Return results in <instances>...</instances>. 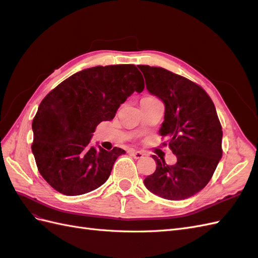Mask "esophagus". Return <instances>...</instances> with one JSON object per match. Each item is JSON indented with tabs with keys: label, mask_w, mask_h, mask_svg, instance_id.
Here are the masks:
<instances>
[{
	"label": "esophagus",
	"mask_w": 258,
	"mask_h": 258,
	"mask_svg": "<svg viewBox=\"0 0 258 258\" xmlns=\"http://www.w3.org/2000/svg\"><path fill=\"white\" fill-rule=\"evenodd\" d=\"M130 154H131L132 157L136 158V159H141V158L144 157V153L143 152H140V151L132 150V151H130Z\"/></svg>",
	"instance_id": "obj_1"
}]
</instances>
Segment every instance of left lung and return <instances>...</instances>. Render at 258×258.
<instances>
[{"label": "left lung", "mask_w": 258, "mask_h": 258, "mask_svg": "<svg viewBox=\"0 0 258 258\" xmlns=\"http://www.w3.org/2000/svg\"><path fill=\"white\" fill-rule=\"evenodd\" d=\"M146 88L165 103L160 135L177 161L169 166L156 156V170L146 176L147 189L168 200H183L200 191L222 158V124L212 99L198 84L158 67L138 66Z\"/></svg>", "instance_id": "8db88e82"}]
</instances>
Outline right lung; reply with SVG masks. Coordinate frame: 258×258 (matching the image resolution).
Wrapping results in <instances>:
<instances>
[{
    "instance_id": "right-lung-1",
    "label": "right lung",
    "mask_w": 258,
    "mask_h": 258,
    "mask_svg": "<svg viewBox=\"0 0 258 258\" xmlns=\"http://www.w3.org/2000/svg\"><path fill=\"white\" fill-rule=\"evenodd\" d=\"M144 87L135 64L99 66L70 76L42 100L32 122L31 148L38 171L53 189L79 196L105 183L124 151L90 146L92 134Z\"/></svg>"
}]
</instances>
